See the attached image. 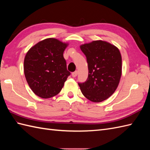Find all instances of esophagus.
<instances>
[{"label":"esophagus","instance_id":"1","mask_svg":"<svg viewBox=\"0 0 150 150\" xmlns=\"http://www.w3.org/2000/svg\"><path fill=\"white\" fill-rule=\"evenodd\" d=\"M77 74H78V71H75V72H73L72 73V77H76L77 76Z\"/></svg>","mask_w":150,"mask_h":150}]
</instances>
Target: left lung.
Wrapping results in <instances>:
<instances>
[{
	"label": "left lung",
	"mask_w": 150,
	"mask_h": 150,
	"mask_svg": "<svg viewBox=\"0 0 150 150\" xmlns=\"http://www.w3.org/2000/svg\"><path fill=\"white\" fill-rule=\"evenodd\" d=\"M86 57L88 77L79 83L82 93L88 100L100 103L112 95L122 75V57L117 47L106 41L93 40L80 46Z\"/></svg>",
	"instance_id": "obj_1"
}]
</instances>
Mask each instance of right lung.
<instances>
[{"instance_id": "add662e5", "label": "right lung", "mask_w": 150, "mask_h": 150, "mask_svg": "<svg viewBox=\"0 0 150 150\" xmlns=\"http://www.w3.org/2000/svg\"><path fill=\"white\" fill-rule=\"evenodd\" d=\"M68 45L55 38H48L28 51L24 60V75L31 90L38 97L48 98L61 91L70 75L63 56Z\"/></svg>"}]
</instances>
